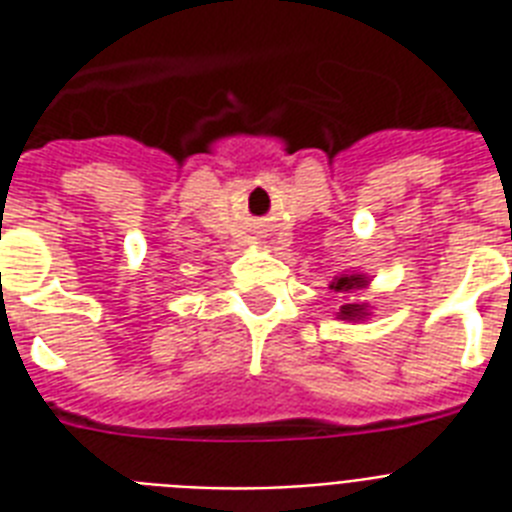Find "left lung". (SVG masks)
<instances>
[{
	"label": "left lung",
	"mask_w": 512,
	"mask_h": 512,
	"mask_svg": "<svg viewBox=\"0 0 512 512\" xmlns=\"http://www.w3.org/2000/svg\"><path fill=\"white\" fill-rule=\"evenodd\" d=\"M369 276L366 273H340L335 279L329 281V289H335L340 295H350V292H358V289L369 287ZM372 316V305L369 303H356V300H348L345 305H340V313H337V319L340 321H350V324H358V321H366Z\"/></svg>",
	"instance_id": "8db88e82"
}]
</instances>
